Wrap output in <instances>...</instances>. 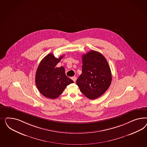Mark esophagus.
I'll return each instance as SVG.
<instances>
[{"label": "esophagus", "instance_id": "esophagus-1", "mask_svg": "<svg viewBox=\"0 0 147 147\" xmlns=\"http://www.w3.org/2000/svg\"><path fill=\"white\" fill-rule=\"evenodd\" d=\"M71 79L72 80H73L74 82H76L77 78H76V76H73V77H71Z\"/></svg>", "mask_w": 147, "mask_h": 147}]
</instances>
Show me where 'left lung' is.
Wrapping results in <instances>:
<instances>
[{
    "label": "left lung",
    "instance_id": "1",
    "mask_svg": "<svg viewBox=\"0 0 147 147\" xmlns=\"http://www.w3.org/2000/svg\"><path fill=\"white\" fill-rule=\"evenodd\" d=\"M82 57V73L76 80V84L87 98L95 99L110 86L111 71L106 58L98 52L90 51Z\"/></svg>",
    "mask_w": 147,
    "mask_h": 147
}]
</instances>
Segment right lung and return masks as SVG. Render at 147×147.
I'll use <instances>...</instances> for the list:
<instances>
[{"mask_svg":"<svg viewBox=\"0 0 147 147\" xmlns=\"http://www.w3.org/2000/svg\"><path fill=\"white\" fill-rule=\"evenodd\" d=\"M63 55L55 58L53 54H47L40 62L36 75V86L44 96L58 98L67 85L74 81L65 74L63 67H56Z\"/></svg>","mask_w":147,"mask_h":147,"instance_id":"right-lung-1","label":"right lung"}]
</instances>
